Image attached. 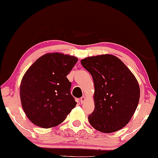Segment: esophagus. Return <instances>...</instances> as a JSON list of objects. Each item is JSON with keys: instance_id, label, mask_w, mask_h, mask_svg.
Wrapping results in <instances>:
<instances>
[{"instance_id": "obj_1", "label": "esophagus", "mask_w": 158, "mask_h": 158, "mask_svg": "<svg viewBox=\"0 0 158 158\" xmlns=\"http://www.w3.org/2000/svg\"><path fill=\"white\" fill-rule=\"evenodd\" d=\"M80 101H81V104L84 103V102H85V97H84V96H83V97H82L81 98V99H80Z\"/></svg>"}]
</instances>
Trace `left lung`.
<instances>
[{
    "mask_svg": "<svg viewBox=\"0 0 158 158\" xmlns=\"http://www.w3.org/2000/svg\"><path fill=\"white\" fill-rule=\"evenodd\" d=\"M81 62L93 77L95 89V108L89 115L90 124L106 134L120 130L130 121L138 106L140 89L136 78L113 55L87 57Z\"/></svg>",
    "mask_w": 158,
    "mask_h": 158,
    "instance_id": "8db88e82",
    "label": "left lung"
}]
</instances>
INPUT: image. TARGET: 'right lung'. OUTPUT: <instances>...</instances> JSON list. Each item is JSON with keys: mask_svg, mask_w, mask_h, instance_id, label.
Returning <instances> with one entry per match:
<instances>
[{"mask_svg": "<svg viewBox=\"0 0 158 158\" xmlns=\"http://www.w3.org/2000/svg\"><path fill=\"white\" fill-rule=\"evenodd\" d=\"M77 58L60 53L40 56L24 75L20 99L27 117L44 128L58 126L66 119L77 102L70 93L67 75Z\"/></svg>", "mask_w": 158, "mask_h": 158, "instance_id": "right-lung-1", "label": "right lung"}]
</instances>
